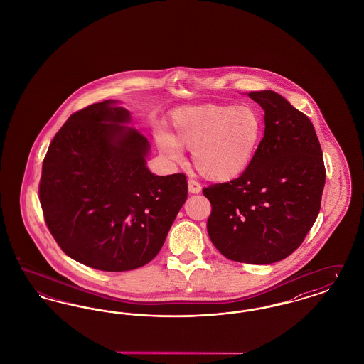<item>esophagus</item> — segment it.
<instances>
[{"label": "esophagus", "instance_id": "34e87169", "mask_svg": "<svg viewBox=\"0 0 364 364\" xmlns=\"http://www.w3.org/2000/svg\"><path fill=\"white\" fill-rule=\"evenodd\" d=\"M200 190H202V187H200V184L198 181H195L192 178L188 180V191H190L191 193H199Z\"/></svg>", "mask_w": 364, "mask_h": 364}]
</instances>
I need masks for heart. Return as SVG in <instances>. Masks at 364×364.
I'll return each instance as SVG.
<instances>
[{
    "label": "heart",
    "mask_w": 364,
    "mask_h": 364,
    "mask_svg": "<svg viewBox=\"0 0 364 364\" xmlns=\"http://www.w3.org/2000/svg\"><path fill=\"white\" fill-rule=\"evenodd\" d=\"M263 122L248 106H184L172 117V131L159 132L156 144L171 158L180 147L192 150L193 168L211 181H229L250 166L259 147Z\"/></svg>",
    "instance_id": "heart-1"
}]
</instances>
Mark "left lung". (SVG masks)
<instances>
[{"label": "left lung", "mask_w": 364, "mask_h": 364, "mask_svg": "<svg viewBox=\"0 0 364 364\" xmlns=\"http://www.w3.org/2000/svg\"><path fill=\"white\" fill-rule=\"evenodd\" d=\"M248 97L264 110V136L240 177L203 188L210 240L228 259H285L314 225L325 187L322 149L310 119L270 90Z\"/></svg>", "instance_id": "8db88e82"}]
</instances>
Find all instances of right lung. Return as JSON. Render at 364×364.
<instances>
[{
    "instance_id": "add662e5",
    "label": "right lung",
    "mask_w": 364,
    "mask_h": 364,
    "mask_svg": "<svg viewBox=\"0 0 364 364\" xmlns=\"http://www.w3.org/2000/svg\"><path fill=\"white\" fill-rule=\"evenodd\" d=\"M117 101L73 113L43 159L39 202L45 223L72 259L127 272L156 258L187 200L186 174L156 176L150 141Z\"/></svg>"
}]
</instances>
